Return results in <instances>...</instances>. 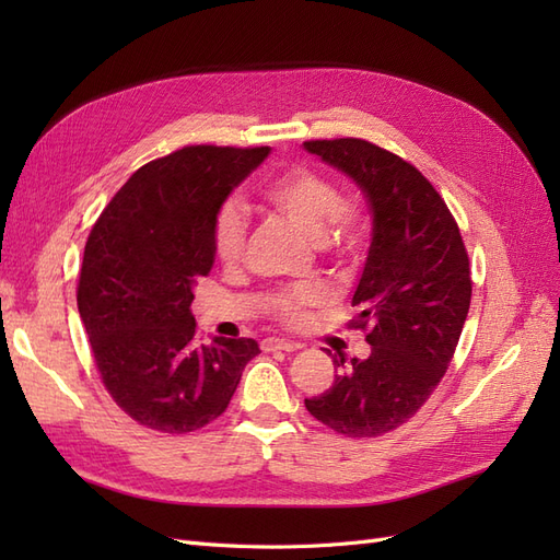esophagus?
I'll list each match as a JSON object with an SVG mask.
<instances>
[{
	"label": "esophagus",
	"mask_w": 560,
	"mask_h": 560,
	"mask_svg": "<svg viewBox=\"0 0 560 560\" xmlns=\"http://www.w3.org/2000/svg\"><path fill=\"white\" fill-rule=\"evenodd\" d=\"M261 348H264L266 352H276V350L294 352V350H299L301 346L294 343V341H287V338H266V341L261 343Z\"/></svg>",
	"instance_id": "esophagus-1"
}]
</instances>
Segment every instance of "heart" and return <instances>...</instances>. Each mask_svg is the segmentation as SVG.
Masks as SVG:
<instances>
[{
  "mask_svg": "<svg viewBox=\"0 0 560 560\" xmlns=\"http://www.w3.org/2000/svg\"><path fill=\"white\" fill-rule=\"evenodd\" d=\"M268 206L280 212L287 222L294 224L308 241L327 245L338 259H352L360 249V233L352 217L343 208L341 191L336 186L311 171H290L268 184ZM332 235L328 240V226ZM214 252L224 264H235L243 257L247 241V224L241 208L235 202H224L214 217ZM328 241L325 242L324 238ZM325 292L315 284H299L294 290L278 292L270 296V313L287 325H299L306 319L308 308L319 306Z\"/></svg>",
  "mask_w": 560,
  "mask_h": 560,
  "instance_id": "heart-1",
  "label": "heart"
}]
</instances>
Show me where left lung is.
Wrapping results in <instances>:
<instances>
[{
  "label": "left lung",
  "mask_w": 560,
  "mask_h": 560,
  "mask_svg": "<svg viewBox=\"0 0 560 560\" xmlns=\"http://www.w3.org/2000/svg\"><path fill=\"white\" fill-rule=\"evenodd\" d=\"M303 149L358 184L374 217L352 296L371 352L338 354L334 385L306 409L338 434L381 436L404 425L446 374L471 299L467 249L446 202L411 163L358 138Z\"/></svg>",
  "instance_id": "obj_1"
}]
</instances>
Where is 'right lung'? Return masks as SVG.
<instances>
[{"mask_svg":"<svg viewBox=\"0 0 560 560\" xmlns=\"http://www.w3.org/2000/svg\"><path fill=\"white\" fill-rule=\"evenodd\" d=\"M270 147L196 144L142 165L95 222L77 290L112 399L140 425L184 434L222 416L254 338L200 343L194 287L214 264V217Z\"/></svg>","mask_w":560,"mask_h":560,"instance_id":"obj_1","label":"right lung"}]
</instances>
